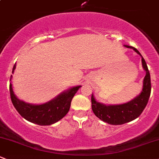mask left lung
I'll return each instance as SVG.
<instances>
[{
	"mask_svg": "<svg viewBox=\"0 0 159 159\" xmlns=\"http://www.w3.org/2000/svg\"><path fill=\"white\" fill-rule=\"evenodd\" d=\"M126 48L133 49L142 57V64L146 76L143 80V89L141 93L134 99L127 103L120 105H105L97 102L92 94V109L97 117L104 122H106L111 125H120L126 124L137 118L143 111L148 103L150 94H151V80L147 64L139 51L132 46L124 45Z\"/></svg>",
	"mask_w": 159,
	"mask_h": 159,
	"instance_id": "left-lung-1",
	"label": "left lung"
}]
</instances>
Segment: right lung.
<instances>
[{
    "label": "right lung",
    "instance_id": "1",
    "mask_svg": "<svg viewBox=\"0 0 159 159\" xmlns=\"http://www.w3.org/2000/svg\"><path fill=\"white\" fill-rule=\"evenodd\" d=\"M14 64L12 73L16 69ZM12 75L11 76V81ZM81 86H73L64 90L53 99L43 104H30L20 100L14 94L12 83H10V93L13 106L19 114L30 122L41 126L52 125L62 119L68 113L71 101Z\"/></svg>",
    "mask_w": 159,
    "mask_h": 159
}]
</instances>
